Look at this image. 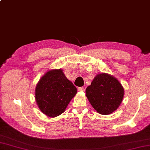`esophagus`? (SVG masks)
I'll list each match as a JSON object with an SVG mask.
<instances>
[{"instance_id":"34e87169","label":"esophagus","mask_w":150,"mask_h":150,"mask_svg":"<svg viewBox=\"0 0 150 150\" xmlns=\"http://www.w3.org/2000/svg\"><path fill=\"white\" fill-rule=\"evenodd\" d=\"M78 91H85V89L83 87H79V88H78Z\"/></svg>"}]
</instances>
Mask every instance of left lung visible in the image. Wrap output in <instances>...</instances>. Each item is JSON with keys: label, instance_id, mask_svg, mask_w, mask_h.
Segmentation results:
<instances>
[{"label": "left lung", "instance_id": "left-lung-1", "mask_svg": "<svg viewBox=\"0 0 150 150\" xmlns=\"http://www.w3.org/2000/svg\"><path fill=\"white\" fill-rule=\"evenodd\" d=\"M90 103L100 114L107 115L116 110L123 100L124 89L114 76L97 75L86 90Z\"/></svg>", "mask_w": 150, "mask_h": 150}]
</instances>
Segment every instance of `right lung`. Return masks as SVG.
Here are the masks:
<instances>
[{
    "mask_svg": "<svg viewBox=\"0 0 150 150\" xmlns=\"http://www.w3.org/2000/svg\"><path fill=\"white\" fill-rule=\"evenodd\" d=\"M77 90L66 77L61 69L45 74L38 83L35 98L42 112L50 117H56L64 112Z\"/></svg>",
    "mask_w": 150,
    "mask_h": 150,
    "instance_id": "add662e5",
    "label": "right lung"
}]
</instances>
